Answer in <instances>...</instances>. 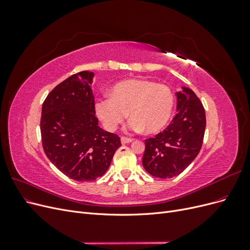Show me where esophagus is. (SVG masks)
Instances as JSON below:
<instances>
[{
    "label": "esophagus",
    "mask_w": 250,
    "mask_h": 250,
    "mask_svg": "<svg viewBox=\"0 0 250 250\" xmlns=\"http://www.w3.org/2000/svg\"><path fill=\"white\" fill-rule=\"evenodd\" d=\"M133 140L132 139H129V138H125V137H122L121 138V143L122 144H128V143H131Z\"/></svg>",
    "instance_id": "esophagus-1"
}]
</instances>
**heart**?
Masks as SVG:
<instances>
[{"mask_svg": "<svg viewBox=\"0 0 250 250\" xmlns=\"http://www.w3.org/2000/svg\"><path fill=\"white\" fill-rule=\"evenodd\" d=\"M110 97L95 102L97 117L109 131L128 116L132 131L153 134L168 124L174 108L172 90L146 79H126L111 86Z\"/></svg>", "mask_w": 250, "mask_h": 250, "instance_id": "obj_1", "label": "heart"}]
</instances>
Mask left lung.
Segmentation results:
<instances>
[{
	"instance_id": "obj_1",
	"label": "left lung",
	"mask_w": 250,
	"mask_h": 250,
	"mask_svg": "<svg viewBox=\"0 0 250 250\" xmlns=\"http://www.w3.org/2000/svg\"><path fill=\"white\" fill-rule=\"evenodd\" d=\"M177 115L155 138L145 140L143 166L150 175L160 178L177 176L198 155L206 130V112L191 88L175 93Z\"/></svg>"
}]
</instances>
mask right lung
Here are the masks:
<instances>
[{"label": "right lung", "instance_id": "add662e5", "mask_svg": "<svg viewBox=\"0 0 250 250\" xmlns=\"http://www.w3.org/2000/svg\"><path fill=\"white\" fill-rule=\"evenodd\" d=\"M94 73L72 75L53 88L42 108L43 151L64 175L77 181L101 177L121 146L115 133L98 125L92 82Z\"/></svg>", "mask_w": 250, "mask_h": 250}]
</instances>
